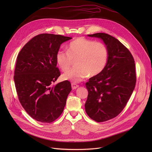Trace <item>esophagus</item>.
<instances>
[{
	"instance_id": "obj_1",
	"label": "esophagus",
	"mask_w": 152,
	"mask_h": 152,
	"mask_svg": "<svg viewBox=\"0 0 152 152\" xmlns=\"http://www.w3.org/2000/svg\"><path fill=\"white\" fill-rule=\"evenodd\" d=\"M71 87H72V89H73V90H75V89L77 88V87H79V86L76 84H75V83H72L71 84Z\"/></svg>"
}]
</instances>
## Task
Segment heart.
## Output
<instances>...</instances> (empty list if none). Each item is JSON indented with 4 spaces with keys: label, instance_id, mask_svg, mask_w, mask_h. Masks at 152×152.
<instances>
[{
    "label": "heart",
    "instance_id": "b5f03b06",
    "mask_svg": "<svg viewBox=\"0 0 152 152\" xmlns=\"http://www.w3.org/2000/svg\"><path fill=\"white\" fill-rule=\"evenodd\" d=\"M67 52L58 50L55 60L58 67L66 71L70 68L72 60L76 59L75 68L63 75L65 80L77 83L89 76L100 74L105 68L108 60V49L105 44L83 37H77L66 47Z\"/></svg>",
    "mask_w": 152,
    "mask_h": 152
}]
</instances>
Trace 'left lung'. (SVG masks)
Here are the masks:
<instances>
[{"mask_svg": "<svg viewBox=\"0 0 152 152\" xmlns=\"http://www.w3.org/2000/svg\"><path fill=\"white\" fill-rule=\"evenodd\" d=\"M87 36L101 39L108 49L105 68L86 84V112L93 120L103 122L117 116L130 99L136 83L135 63L129 50L115 37L100 33Z\"/></svg>", "mask_w": 152, "mask_h": 152, "instance_id": "1", "label": "left lung"}]
</instances>
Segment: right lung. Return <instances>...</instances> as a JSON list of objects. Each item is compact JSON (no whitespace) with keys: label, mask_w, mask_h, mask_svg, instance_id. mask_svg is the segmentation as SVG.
Here are the masks:
<instances>
[{"label":"right lung","mask_w":152,"mask_h":152,"mask_svg":"<svg viewBox=\"0 0 152 152\" xmlns=\"http://www.w3.org/2000/svg\"><path fill=\"white\" fill-rule=\"evenodd\" d=\"M72 37L41 34L28 42L19 52L15 69L14 81L23 108L35 120L51 123L62 113L71 91L68 81L55 86L60 72L56 53L60 45Z\"/></svg>","instance_id":"obj_1"}]
</instances>
